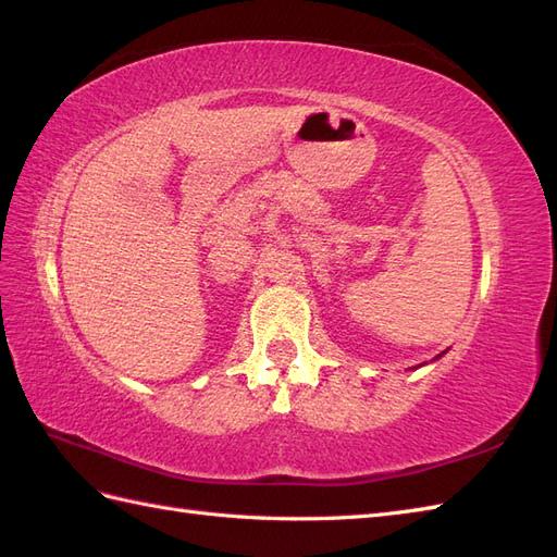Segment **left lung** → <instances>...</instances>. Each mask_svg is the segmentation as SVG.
<instances>
[{
	"label": "left lung",
	"mask_w": 557,
	"mask_h": 557,
	"mask_svg": "<svg viewBox=\"0 0 557 557\" xmlns=\"http://www.w3.org/2000/svg\"><path fill=\"white\" fill-rule=\"evenodd\" d=\"M436 358H440V356H436Z\"/></svg>",
	"instance_id": "left-lung-1"
}]
</instances>
